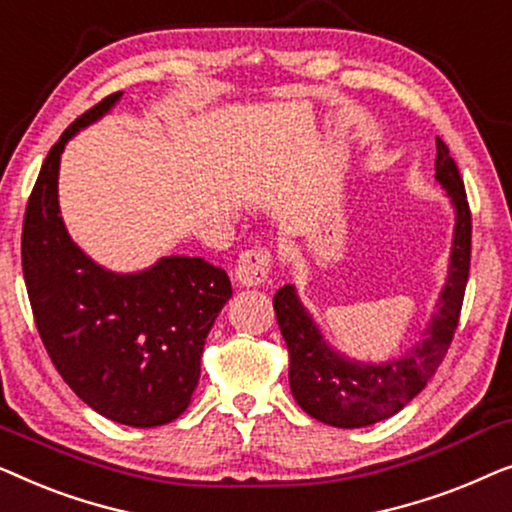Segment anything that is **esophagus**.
I'll return each mask as SVG.
<instances>
[{"label": "esophagus", "instance_id": "obj_1", "mask_svg": "<svg viewBox=\"0 0 512 512\" xmlns=\"http://www.w3.org/2000/svg\"><path fill=\"white\" fill-rule=\"evenodd\" d=\"M272 270V251L268 247H251L242 251L235 265L237 282L244 286H261Z\"/></svg>", "mask_w": 512, "mask_h": 512}]
</instances>
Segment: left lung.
I'll use <instances>...</instances> for the list:
<instances>
[{
  "label": "left lung",
  "instance_id": "left-lung-1",
  "mask_svg": "<svg viewBox=\"0 0 512 512\" xmlns=\"http://www.w3.org/2000/svg\"><path fill=\"white\" fill-rule=\"evenodd\" d=\"M436 179L457 207V228L450 256V277L440 293L438 312L424 340L403 359L384 366H359L345 361L321 338L317 326L298 303L293 286L275 293L279 331L289 349V384L307 415L338 429H361L403 410L443 363L459 326L461 305L471 270V207L464 179L443 139H436Z\"/></svg>",
  "mask_w": 512,
  "mask_h": 512
}]
</instances>
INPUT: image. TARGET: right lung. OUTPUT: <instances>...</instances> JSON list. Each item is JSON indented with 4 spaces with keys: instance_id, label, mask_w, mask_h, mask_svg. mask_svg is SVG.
Returning <instances> with one entry per match:
<instances>
[{
    "instance_id": "1",
    "label": "right lung",
    "mask_w": 512,
    "mask_h": 512,
    "mask_svg": "<svg viewBox=\"0 0 512 512\" xmlns=\"http://www.w3.org/2000/svg\"><path fill=\"white\" fill-rule=\"evenodd\" d=\"M118 97L81 114L48 151L25 207L20 258L34 324L62 380L111 422L151 429L191 403L207 333L233 289L226 270L200 256L114 275L69 240L58 207L60 153Z\"/></svg>"
}]
</instances>
